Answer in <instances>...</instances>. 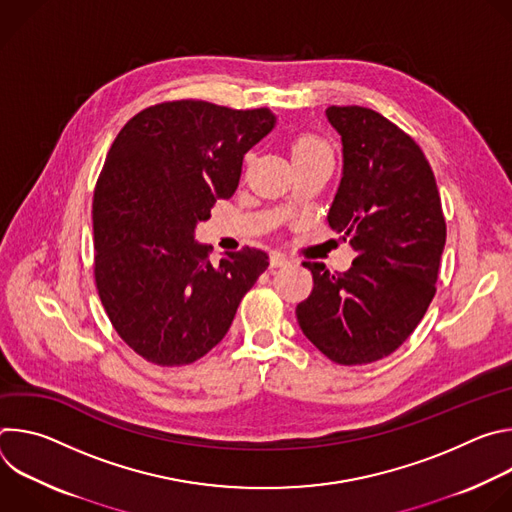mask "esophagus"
I'll list each match as a JSON object with an SVG mask.
<instances>
[{"label":"esophagus","instance_id":"obj_1","mask_svg":"<svg viewBox=\"0 0 512 512\" xmlns=\"http://www.w3.org/2000/svg\"><path fill=\"white\" fill-rule=\"evenodd\" d=\"M269 263H271V267H281V265H287V263H289V259H287L283 253L273 251V253L269 255Z\"/></svg>","mask_w":512,"mask_h":512}]
</instances>
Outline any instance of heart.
<instances>
[{"label":"heart","instance_id":"b5f03b06","mask_svg":"<svg viewBox=\"0 0 512 512\" xmlns=\"http://www.w3.org/2000/svg\"><path fill=\"white\" fill-rule=\"evenodd\" d=\"M316 152H330V148H328V143L324 139H320L318 135H312V133L300 135L294 143V148H291V154H294V156L316 154Z\"/></svg>","mask_w":512,"mask_h":512}]
</instances>
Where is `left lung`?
I'll return each instance as SVG.
<instances>
[{
	"label": "left lung",
	"mask_w": 512,
	"mask_h": 512,
	"mask_svg": "<svg viewBox=\"0 0 512 512\" xmlns=\"http://www.w3.org/2000/svg\"><path fill=\"white\" fill-rule=\"evenodd\" d=\"M342 137V180L328 225L356 257L344 273L306 261L314 289L296 308L306 338L354 367L395 352L425 316L446 245V218L415 139L381 113L328 107Z\"/></svg>",
	"instance_id": "8db88e82"
}]
</instances>
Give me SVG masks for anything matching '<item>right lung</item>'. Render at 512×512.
<instances>
[{"label":"right lung","instance_id":"obj_1","mask_svg":"<svg viewBox=\"0 0 512 512\" xmlns=\"http://www.w3.org/2000/svg\"><path fill=\"white\" fill-rule=\"evenodd\" d=\"M275 125L267 109L166 101L117 133L93 196L95 283L121 340L160 367H184L225 338L267 269L255 247L208 261L194 241L218 198L239 186L243 156Z\"/></svg>","mask_w":512,"mask_h":512}]
</instances>
